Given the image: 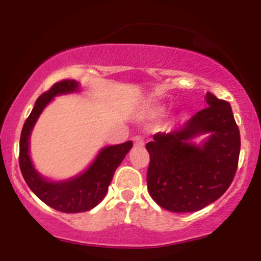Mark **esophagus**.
<instances>
[{"mask_svg": "<svg viewBox=\"0 0 261 261\" xmlns=\"http://www.w3.org/2000/svg\"><path fill=\"white\" fill-rule=\"evenodd\" d=\"M134 146L136 148H142L145 146V141L141 136H135L134 137Z\"/></svg>", "mask_w": 261, "mask_h": 261, "instance_id": "esophagus-1", "label": "esophagus"}]
</instances>
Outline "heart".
I'll return each mask as SVG.
<instances>
[{
  "label": "heart",
  "instance_id": "heart-1",
  "mask_svg": "<svg viewBox=\"0 0 261 261\" xmlns=\"http://www.w3.org/2000/svg\"><path fill=\"white\" fill-rule=\"evenodd\" d=\"M164 108L160 106V104H151V106H147L145 108V115L148 116V118H157L163 114Z\"/></svg>",
  "mask_w": 261,
  "mask_h": 261
}]
</instances>
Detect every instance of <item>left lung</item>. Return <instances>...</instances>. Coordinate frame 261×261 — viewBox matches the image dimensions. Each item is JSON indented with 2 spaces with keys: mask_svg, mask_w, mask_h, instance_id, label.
Listing matches in <instances>:
<instances>
[{
  "mask_svg": "<svg viewBox=\"0 0 261 261\" xmlns=\"http://www.w3.org/2000/svg\"><path fill=\"white\" fill-rule=\"evenodd\" d=\"M207 108L169 134L153 135L146 145L149 153L147 188L161 207L194 212L216 201L234 178L241 152V135L228 101L206 94ZM210 136L201 145L191 140Z\"/></svg>",
  "mask_w": 261,
  "mask_h": 261,
  "instance_id": "obj_1",
  "label": "left lung"
}]
</instances>
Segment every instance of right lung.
<instances>
[{
    "instance_id": "1",
    "label": "right lung",
    "mask_w": 261,
    "mask_h": 261,
    "mask_svg": "<svg viewBox=\"0 0 261 261\" xmlns=\"http://www.w3.org/2000/svg\"><path fill=\"white\" fill-rule=\"evenodd\" d=\"M72 92H79V83L74 80H64L43 93L23 125L19 141V168L27 185L47 206L66 214L85 212L95 207L106 196L116 168L133 147L131 141L104 147L86 172L68 180L50 181L39 174L29 155V137L33 127L54 97Z\"/></svg>"
}]
</instances>
